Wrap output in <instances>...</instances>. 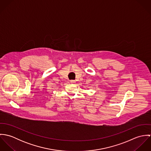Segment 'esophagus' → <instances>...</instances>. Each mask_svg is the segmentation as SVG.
<instances>
[{
    "label": "esophagus",
    "instance_id": "1",
    "mask_svg": "<svg viewBox=\"0 0 151 151\" xmlns=\"http://www.w3.org/2000/svg\"><path fill=\"white\" fill-rule=\"evenodd\" d=\"M70 83H71V84H74V83H76V81H74V80H71V81H70Z\"/></svg>",
    "mask_w": 151,
    "mask_h": 151
}]
</instances>
